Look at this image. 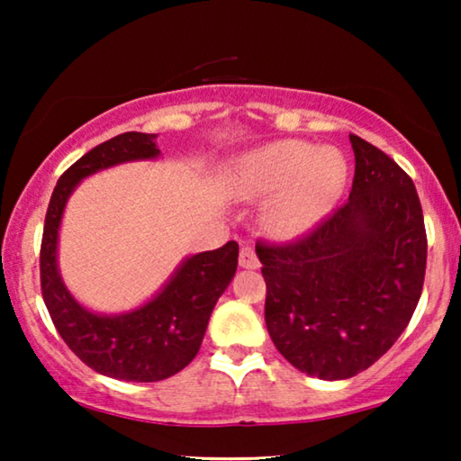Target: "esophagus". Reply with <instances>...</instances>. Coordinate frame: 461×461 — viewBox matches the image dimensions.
Wrapping results in <instances>:
<instances>
[{"label":"esophagus","mask_w":461,"mask_h":461,"mask_svg":"<svg viewBox=\"0 0 461 461\" xmlns=\"http://www.w3.org/2000/svg\"><path fill=\"white\" fill-rule=\"evenodd\" d=\"M239 267L254 270L260 267V260H258L254 248H241V254H239Z\"/></svg>","instance_id":"obj_1"}]
</instances>
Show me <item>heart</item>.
I'll return each instance as SVG.
<instances>
[{
	"label": "heart",
	"mask_w": 461,
	"mask_h": 461,
	"mask_svg": "<svg viewBox=\"0 0 461 461\" xmlns=\"http://www.w3.org/2000/svg\"><path fill=\"white\" fill-rule=\"evenodd\" d=\"M348 166L336 149L281 140L239 159L230 191L241 199H267L262 222L270 235L292 239L321 222L342 197Z\"/></svg>",
	"instance_id": "heart-1"
}]
</instances>
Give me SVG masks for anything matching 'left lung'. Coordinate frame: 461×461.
I'll list each match as a JSON object with an SVG mask.
<instances>
[{"mask_svg":"<svg viewBox=\"0 0 461 461\" xmlns=\"http://www.w3.org/2000/svg\"><path fill=\"white\" fill-rule=\"evenodd\" d=\"M348 201L287 245L256 243L264 319L302 374L346 380L386 355L413 317L426 275V229L413 180L350 134Z\"/></svg>","mask_w":461,"mask_h":461,"instance_id":"1","label":"left lung"}]
</instances>
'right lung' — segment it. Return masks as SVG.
<instances>
[{
	"label": "right lung",
	"mask_w": 461,
	"mask_h": 461,
	"mask_svg": "<svg viewBox=\"0 0 461 461\" xmlns=\"http://www.w3.org/2000/svg\"><path fill=\"white\" fill-rule=\"evenodd\" d=\"M157 134L125 131L73 163L56 185L43 224L41 295L68 348L98 374L123 382H159L178 374L197 357L210 314L237 270L239 245L186 258L159 294L123 314L87 311L68 292L56 262L60 220L75 186L100 169L155 159Z\"/></svg>",
	"instance_id": "1"
}]
</instances>
